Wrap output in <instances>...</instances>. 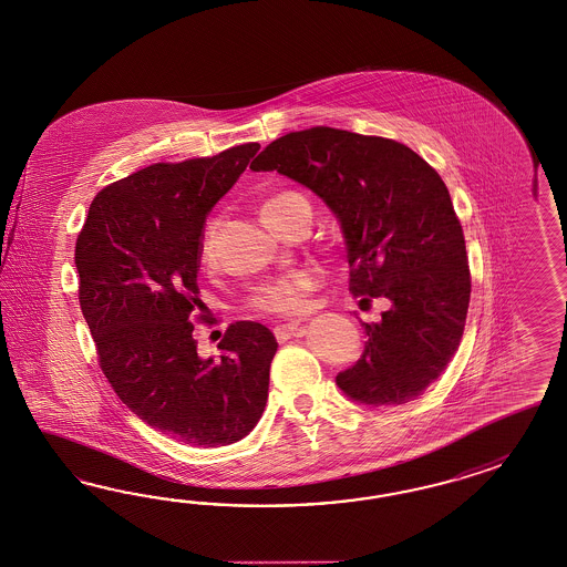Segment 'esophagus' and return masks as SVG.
Here are the masks:
<instances>
[{"label":"esophagus","mask_w":567,"mask_h":567,"mask_svg":"<svg viewBox=\"0 0 567 567\" xmlns=\"http://www.w3.org/2000/svg\"><path fill=\"white\" fill-rule=\"evenodd\" d=\"M299 329H301V322L293 320V322H287V324H278V327L274 329V334H276L278 341H287V339H291Z\"/></svg>","instance_id":"obj_1"}]
</instances>
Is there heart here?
<instances>
[{"label":"heart","mask_w":567,"mask_h":567,"mask_svg":"<svg viewBox=\"0 0 567 567\" xmlns=\"http://www.w3.org/2000/svg\"><path fill=\"white\" fill-rule=\"evenodd\" d=\"M297 198H301L297 193H278L266 198L261 205L264 221L274 230H278L287 217L289 205ZM215 236H217V219H209L198 240V261L203 266H212L215 261ZM318 287H320V274L316 270L310 268L295 270L255 287L247 306L251 312L276 316V318L303 316L312 308V293Z\"/></svg>","instance_id":"obj_1"}]
</instances>
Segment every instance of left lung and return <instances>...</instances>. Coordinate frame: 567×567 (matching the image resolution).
<instances>
[{
  "label": "left lung",
  "instance_id": "obj_1",
  "mask_svg": "<svg viewBox=\"0 0 567 567\" xmlns=\"http://www.w3.org/2000/svg\"><path fill=\"white\" fill-rule=\"evenodd\" d=\"M251 169L320 196L341 221L353 297L390 299L337 385L383 409L419 398L458 350L471 297L463 226L440 174L406 144L324 125L274 140Z\"/></svg>",
  "mask_w": 567,
  "mask_h": 567
}]
</instances>
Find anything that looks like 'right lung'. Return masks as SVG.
Instances as JSON below:
<instances>
[{"mask_svg":"<svg viewBox=\"0 0 567 567\" xmlns=\"http://www.w3.org/2000/svg\"><path fill=\"white\" fill-rule=\"evenodd\" d=\"M257 142L182 163H155L102 188L75 245L79 306L100 369L146 425L190 446H226L266 409L276 339L233 322L219 358L196 353L198 240ZM203 318V316H196Z\"/></svg>","mask_w":567,"mask_h":567,"instance_id":"right-lung-1","label":"right lung"}]
</instances>
